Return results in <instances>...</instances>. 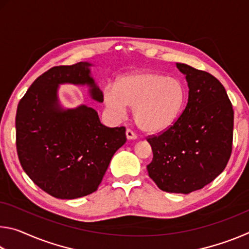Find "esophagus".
<instances>
[{
  "instance_id": "1",
  "label": "esophagus",
  "mask_w": 249,
  "mask_h": 249,
  "mask_svg": "<svg viewBox=\"0 0 249 249\" xmlns=\"http://www.w3.org/2000/svg\"><path fill=\"white\" fill-rule=\"evenodd\" d=\"M126 137H127V140H136L137 135L135 134L130 128H127L126 129Z\"/></svg>"
}]
</instances>
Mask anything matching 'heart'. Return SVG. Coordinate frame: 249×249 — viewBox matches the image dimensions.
<instances>
[{
    "instance_id": "1",
    "label": "heart",
    "mask_w": 249,
    "mask_h": 249,
    "mask_svg": "<svg viewBox=\"0 0 249 249\" xmlns=\"http://www.w3.org/2000/svg\"><path fill=\"white\" fill-rule=\"evenodd\" d=\"M185 91L180 80L151 71H140L120 78L116 87L104 89V102L115 116H123L133 107L138 127L149 133L166 129L174 123L183 107Z\"/></svg>"
}]
</instances>
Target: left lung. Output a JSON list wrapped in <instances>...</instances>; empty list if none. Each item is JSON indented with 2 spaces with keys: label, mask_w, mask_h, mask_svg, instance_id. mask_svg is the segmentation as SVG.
Wrapping results in <instances>:
<instances>
[{
  "label": "left lung",
  "mask_w": 249,
  "mask_h": 249,
  "mask_svg": "<svg viewBox=\"0 0 249 249\" xmlns=\"http://www.w3.org/2000/svg\"><path fill=\"white\" fill-rule=\"evenodd\" d=\"M185 74L188 103L174 124L147 137L153 160L147 171L160 190L188 195L225 169L233 148V105L225 88L206 71L177 64Z\"/></svg>",
  "instance_id": "8db88e82"
}]
</instances>
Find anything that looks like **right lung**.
I'll return each mask as SVG.
<instances>
[{"mask_svg":"<svg viewBox=\"0 0 249 249\" xmlns=\"http://www.w3.org/2000/svg\"><path fill=\"white\" fill-rule=\"evenodd\" d=\"M89 62L53 67L20 99L16 112V149L20 166L36 185L57 199H77L98 190L115 151L126 142L125 127H107L94 108L60 107L62 83L88 84L91 98L103 92Z\"/></svg>","mask_w":249,"mask_h":249,"instance_id":"right-lung-1","label":"right lung"}]
</instances>
